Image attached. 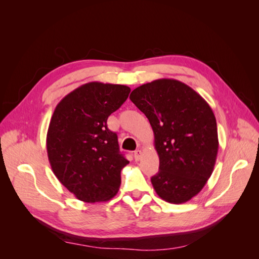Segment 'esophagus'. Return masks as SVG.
I'll return each mask as SVG.
<instances>
[{"mask_svg":"<svg viewBox=\"0 0 259 259\" xmlns=\"http://www.w3.org/2000/svg\"><path fill=\"white\" fill-rule=\"evenodd\" d=\"M142 155H143V151L140 150V149H138V150H136L134 152V156H135V160L136 161H139L140 159H142Z\"/></svg>","mask_w":259,"mask_h":259,"instance_id":"34e87169","label":"esophagus"}]
</instances>
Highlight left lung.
<instances>
[{
    "label": "left lung",
    "mask_w": 259,
    "mask_h": 259,
    "mask_svg": "<svg viewBox=\"0 0 259 259\" xmlns=\"http://www.w3.org/2000/svg\"><path fill=\"white\" fill-rule=\"evenodd\" d=\"M130 99L145 113L154 133L159 171L151 177L164 201L180 204L205 186L218 152L213 110L185 83L160 79L131 93Z\"/></svg>",
    "instance_id": "8db88e82"
}]
</instances>
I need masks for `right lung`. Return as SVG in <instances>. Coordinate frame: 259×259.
Returning a JSON list of instances; mask_svg holds the SVG:
<instances>
[{
    "label": "right lung",
    "mask_w": 259,
    "mask_h": 259,
    "mask_svg": "<svg viewBox=\"0 0 259 259\" xmlns=\"http://www.w3.org/2000/svg\"><path fill=\"white\" fill-rule=\"evenodd\" d=\"M130 92L120 84L86 83L62 98L53 113L49 161L59 182L83 202L109 201L119 190L121 170L130 162L107 120Z\"/></svg>",
    "instance_id": "obj_1"
}]
</instances>
